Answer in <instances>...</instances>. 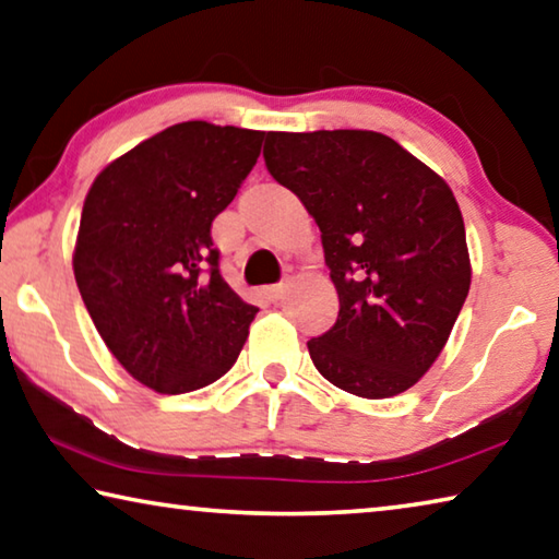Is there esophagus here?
Instances as JSON below:
<instances>
[{"mask_svg":"<svg viewBox=\"0 0 559 559\" xmlns=\"http://www.w3.org/2000/svg\"><path fill=\"white\" fill-rule=\"evenodd\" d=\"M283 294H286V283H273V286L263 288V296L269 300H278Z\"/></svg>","mask_w":559,"mask_h":559,"instance_id":"1","label":"esophagus"}]
</instances>
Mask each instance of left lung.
<instances>
[{"mask_svg": "<svg viewBox=\"0 0 559 559\" xmlns=\"http://www.w3.org/2000/svg\"><path fill=\"white\" fill-rule=\"evenodd\" d=\"M269 174L321 228L341 311L308 341L345 393L391 397L428 373L471 290L465 224L450 186L378 131H269Z\"/></svg>", "mask_w": 559, "mask_h": 559, "instance_id": "obj_1", "label": "left lung"}]
</instances>
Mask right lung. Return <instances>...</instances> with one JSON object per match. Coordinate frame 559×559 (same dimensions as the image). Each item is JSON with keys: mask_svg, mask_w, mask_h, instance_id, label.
I'll return each mask as SVG.
<instances>
[{"mask_svg": "<svg viewBox=\"0 0 559 559\" xmlns=\"http://www.w3.org/2000/svg\"><path fill=\"white\" fill-rule=\"evenodd\" d=\"M263 136L174 123L111 162L86 193L79 294L114 358L158 393L218 380L259 313L221 276L211 224L251 174Z\"/></svg>", "mask_w": 559, "mask_h": 559, "instance_id": "obj_1", "label": "right lung"}]
</instances>
